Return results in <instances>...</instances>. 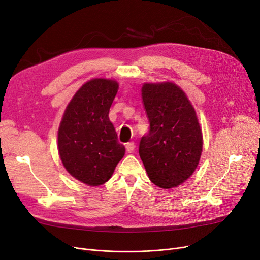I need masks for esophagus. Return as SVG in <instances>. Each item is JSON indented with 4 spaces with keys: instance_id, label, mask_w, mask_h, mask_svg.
I'll use <instances>...</instances> for the list:
<instances>
[{
    "instance_id": "34e87169",
    "label": "esophagus",
    "mask_w": 260,
    "mask_h": 260,
    "mask_svg": "<svg viewBox=\"0 0 260 260\" xmlns=\"http://www.w3.org/2000/svg\"><path fill=\"white\" fill-rule=\"evenodd\" d=\"M125 147H126L127 153H133L135 151V143L134 142H128V143H126Z\"/></svg>"
}]
</instances>
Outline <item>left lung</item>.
<instances>
[{"label":"left lung","instance_id":"obj_1","mask_svg":"<svg viewBox=\"0 0 260 260\" xmlns=\"http://www.w3.org/2000/svg\"><path fill=\"white\" fill-rule=\"evenodd\" d=\"M141 91L149 131L140 140V158L154 184L176 187L193 175L200 160L202 133L196 112L172 82L144 83Z\"/></svg>","mask_w":260,"mask_h":260}]
</instances>
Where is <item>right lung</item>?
<instances>
[{"instance_id":"1","label":"right lung","mask_w":260,"mask_h":260,"mask_svg":"<svg viewBox=\"0 0 260 260\" xmlns=\"http://www.w3.org/2000/svg\"><path fill=\"white\" fill-rule=\"evenodd\" d=\"M119 85L92 79L68 103L58 131L59 155L74 178L90 186L105 183L125 154L108 113Z\"/></svg>"}]
</instances>
